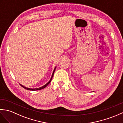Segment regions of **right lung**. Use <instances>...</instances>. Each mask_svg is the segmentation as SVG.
I'll return each mask as SVG.
<instances>
[{
	"label": "right lung",
	"instance_id": "add662e5",
	"mask_svg": "<svg viewBox=\"0 0 123 123\" xmlns=\"http://www.w3.org/2000/svg\"><path fill=\"white\" fill-rule=\"evenodd\" d=\"M55 69H56V67H55V68H54V71H53V74H52V77H51V79H50V80H49V81L47 83H46V84L45 85H44L43 86H42V87H40V88H33V89H32V88H26V87H24V86H23L22 85H21V84H20L19 83V85L22 86V87H23V88H25V89H27V90H32V91H35V90H41V89H44V88H45L47 86H48L49 83H50V82L51 81V80H52V78H53V74H54V72H55Z\"/></svg>",
	"mask_w": 123,
	"mask_h": 123
}]
</instances>
